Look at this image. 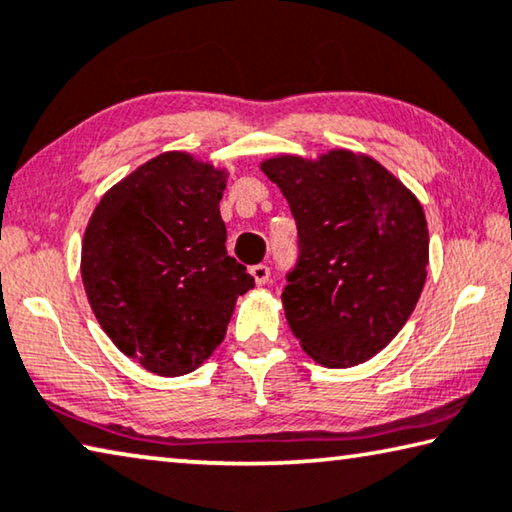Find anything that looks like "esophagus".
Wrapping results in <instances>:
<instances>
[{
	"label": "esophagus",
	"mask_w": 512,
	"mask_h": 512,
	"mask_svg": "<svg viewBox=\"0 0 512 512\" xmlns=\"http://www.w3.org/2000/svg\"><path fill=\"white\" fill-rule=\"evenodd\" d=\"M249 272H251V277H254V281L258 283V286H265V283L270 281V267L263 265V263L254 265Z\"/></svg>",
	"instance_id": "34e87169"
}]
</instances>
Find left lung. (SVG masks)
<instances>
[{
  "instance_id": "obj_1",
  "label": "left lung",
  "mask_w": 512,
  "mask_h": 512,
  "mask_svg": "<svg viewBox=\"0 0 512 512\" xmlns=\"http://www.w3.org/2000/svg\"><path fill=\"white\" fill-rule=\"evenodd\" d=\"M297 224L300 256L281 302L309 357L327 368L364 364L387 348L419 302L428 224L416 196L373 157H270Z\"/></svg>"
}]
</instances>
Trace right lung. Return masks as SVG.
Returning a JSON list of instances; mask_svg holds the SVG:
<instances>
[{"label": "right lung", "instance_id": "obj_1", "mask_svg": "<svg viewBox=\"0 0 512 512\" xmlns=\"http://www.w3.org/2000/svg\"><path fill=\"white\" fill-rule=\"evenodd\" d=\"M226 171L162 153L102 196L82 242V281L116 348L164 377L192 373L224 341L254 277L226 251Z\"/></svg>", "mask_w": 512, "mask_h": 512}]
</instances>
